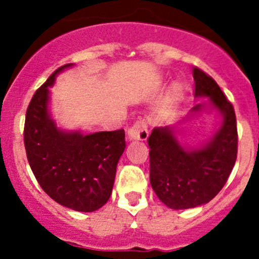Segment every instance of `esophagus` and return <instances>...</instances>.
<instances>
[{"label":"esophagus","mask_w":259,"mask_h":259,"mask_svg":"<svg viewBox=\"0 0 259 259\" xmlns=\"http://www.w3.org/2000/svg\"><path fill=\"white\" fill-rule=\"evenodd\" d=\"M149 136L148 125L144 120H137L130 130H128V137L130 140H146Z\"/></svg>","instance_id":"obj_1"}]
</instances>
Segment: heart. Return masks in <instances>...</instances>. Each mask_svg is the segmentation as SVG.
<instances>
[{"instance_id":"b5f03b06","label":"heart","mask_w":259,"mask_h":259,"mask_svg":"<svg viewBox=\"0 0 259 259\" xmlns=\"http://www.w3.org/2000/svg\"><path fill=\"white\" fill-rule=\"evenodd\" d=\"M174 89H175V93H180V92H182V87H180V85H175V88H174Z\"/></svg>"}]
</instances>
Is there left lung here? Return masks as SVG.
<instances>
[{
	"mask_svg": "<svg viewBox=\"0 0 259 259\" xmlns=\"http://www.w3.org/2000/svg\"><path fill=\"white\" fill-rule=\"evenodd\" d=\"M194 97H207L196 104L191 115L215 109L222 115L221 127L201 148H185L178 141L175 127H155L148 139L150 152V184L170 209L200 206L221 192L237 157V125L232 104L215 80L193 68Z\"/></svg>",
	"mask_w": 259,
	"mask_h": 259,
	"instance_id": "left-lung-1",
	"label": "left lung"
}]
</instances>
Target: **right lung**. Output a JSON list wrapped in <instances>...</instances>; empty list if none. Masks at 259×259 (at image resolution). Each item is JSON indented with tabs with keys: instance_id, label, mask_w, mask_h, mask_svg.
I'll list each match as a JSON object with an SVG mask.
<instances>
[{
	"instance_id": "add662e5",
	"label": "right lung",
	"mask_w": 259,
	"mask_h": 259,
	"mask_svg": "<svg viewBox=\"0 0 259 259\" xmlns=\"http://www.w3.org/2000/svg\"><path fill=\"white\" fill-rule=\"evenodd\" d=\"M62 66L32 97L24 123V146L31 170L50 198L75 211L92 212L111 196L116 164L125 148L124 130L83 135L63 131L49 113V87Z\"/></svg>"
}]
</instances>
